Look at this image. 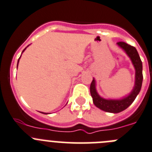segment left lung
Listing matches in <instances>:
<instances>
[{
  "instance_id": "obj_1",
  "label": "left lung",
  "mask_w": 152,
  "mask_h": 152,
  "mask_svg": "<svg viewBox=\"0 0 152 152\" xmlns=\"http://www.w3.org/2000/svg\"><path fill=\"white\" fill-rule=\"evenodd\" d=\"M118 45L124 52L127 53V55L130 57L132 63L134 64V68L136 69L135 75V85L133 91L130 92L127 97H124L120 100H106L100 97L97 94L96 90L95 80L93 79L90 86V92L91 95L93 98L94 104L97 106V108L100 109L101 110L107 113H118L123 110H126L129 106L131 105V103L134 101L138 94L140 93L141 90L142 83V63L140 59V57L139 55L138 52L136 49L135 47L130 46L129 44L126 43L124 42H117Z\"/></svg>"
}]
</instances>
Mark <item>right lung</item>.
<instances>
[{
	"label": "right lung",
	"mask_w": 152,
	"mask_h": 152,
	"mask_svg": "<svg viewBox=\"0 0 152 152\" xmlns=\"http://www.w3.org/2000/svg\"><path fill=\"white\" fill-rule=\"evenodd\" d=\"M27 48V47H26ZM26 48H25V49H26ZM25 49H24V50H23V52H24V51H25ZM18 61H19V59H18ZM17 66H18V65H17ZM41 113H42V114H48V113H42V112H41Z\"/></svg>",
	"instance_id": "add662e5"
}]
</instances>
